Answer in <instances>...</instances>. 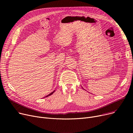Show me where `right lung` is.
<instances>
[{"label":"right lung","instance_id":"right-lung-1","mask_svg":"<svg viewBox=\"0 0 133 133\" xmlns=\"http://www.w3.org/2000/svg\"><path fill=\"white\" fill-rule=\"evenodd\" d=\"M54 92H55V90H54V91H53V92H52V93H50V94H48V95H47V96H45V97H47V96H50V95H52V94H53V93H54Z\"/></svg>","mask_w":133,"mask_h":133}]
</instances>
